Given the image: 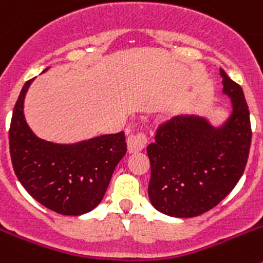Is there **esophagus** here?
<instances>
[{"mask_svg": "<svg viewBox=\"0 0 263 263\" xmlns=\"http://www.w3.org/2000/svg\"><path fill=\"white\" fill-rule=\"evenodd\" d=\"M146 143H147V137L143 133L130 134L127 137V148H129V153L141 152L146 146Z\"/></svg>", "mask_w": 263, "mask_h": 263, "instance_id": "esophagus-1", "label": "esophagus"}]
</instances>
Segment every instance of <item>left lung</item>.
<instances>
[{
    "mask_svg": "<svg viewBox=\"0 0 263 263\" xmlns=\"http://www.w3.org/2000/svg\"><path fill=\"white\" fill-rule=\"evenodd\" d=\"M220 72L222 93L232 101L224 124L216 127L200 116H175L159 125L147 146L148 199L164 215H203L229 195L243 174L252 143L249 109L242 88Z\"/></svg>",
    "mask_w": 263,
    "mask_h": 263,
    "instance_id": "left-lung-1",
    "label": "left lung"
}]
</instances>
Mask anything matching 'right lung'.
I'll list each match as a JSON object with an SVG mask.
<instances>
[{"mask_svg":"<svg viewBox=\"0 0 263 263\" xmlns=\"http://www.w3.org/2000/svg\"><path fill=\"white\" fill-rule=\"evenodd\" d=\"M32 80L21 90L9 130L14 173L25 190L48 210L67 216L89 212L101 203L116 166L126 154L125 133L67 145L39 138L23 115Z\"/></svg>","mask_w":263,"mask_h":263,"instance_id":"right-lung-1","label":"right lung"}]
</instances>
